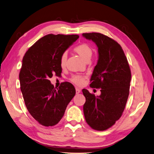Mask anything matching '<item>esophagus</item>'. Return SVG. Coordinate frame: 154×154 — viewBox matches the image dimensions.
I'll return each instance as SVG.
<instances>
[{
  "mask_svg": "<svg viewBox=\"0 0 154 154\" xmlns=\"http://www.w3.org/2000/svg\"><path fill=\"white\" fill-rule=\"evenodd\" d=\"M80 92H81V90H80V89H78V88H76V94L80 93Z\"/></svg>",
  "mask_w": 154,
  "mask_h": 154,
  "instance_id": "obj_1",
  "label": "esophagus"
}]
</instances>
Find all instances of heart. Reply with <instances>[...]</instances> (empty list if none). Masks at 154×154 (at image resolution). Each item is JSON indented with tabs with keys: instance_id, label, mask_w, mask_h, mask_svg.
<instances>
[{
	"instance_id": "obj_1",
	"label": "heart",
	"mask_w": 154,
	"mask_h": 154,
	"mask_svg": "<svg viewBox=\"0 0 154 154\" xmlns=\"http://www.w3.org/2000/svg\"><path fill=\"white\" fill-rule=\"evenodd\" d=\"M74 51L85 61H89L93 54V50L92 47L87 43H82L78 45V46L74 48ZM67 53L64 52L63 53H62L60 59V65L61 68H65L66 65H67ZM85 78V76H84L78 75V74H73L70 78V81L78 86H81L84 84Z\"/></svg>"
}]
</instances>
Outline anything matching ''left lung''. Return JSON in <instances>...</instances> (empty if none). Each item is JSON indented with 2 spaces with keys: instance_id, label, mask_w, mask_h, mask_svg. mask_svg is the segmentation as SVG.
<instances>
[{
  "instance_id": "8db88e82",
  "label": "left lung",
  "mask_w": 154,
  "mask_h": 154,
  "mask_svg": "<svg viewBox=\"0 0 154 154\" xmlns=\"http://www.w3.org/2000/svg\"><path fill=\"white\" fill-rule=\"evenodd\" d=\"M97 44L99 58L91 78L90 87L101 89L96 97L82 89L85 97L84 113L86 122L94 130L104 131L121 117L130 93L131 70L121 46L100 33H84Z\"/></svg>"
}]
</instances>
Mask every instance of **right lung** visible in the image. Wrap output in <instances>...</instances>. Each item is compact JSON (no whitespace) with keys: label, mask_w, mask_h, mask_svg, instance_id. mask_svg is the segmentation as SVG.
<instances>
[{"label":"right lung","mask_w":154,"mask_h":154,"mask_svg":"<svg viewBox=\"0 0 154 154\" xmlns=\"http://www.w3.org/2000/svg\"><path fill=\"white\" fill-rule=\"evenodd\" d=\"M78 38V35H46L23 57L19 72L20 90L28 112L41 125L53 126L59 122L76 94L70 83H61L56 89L49 78L61 75V55Z\"/></svg>","instance_id":"right-lung-1"}]
</instances>
